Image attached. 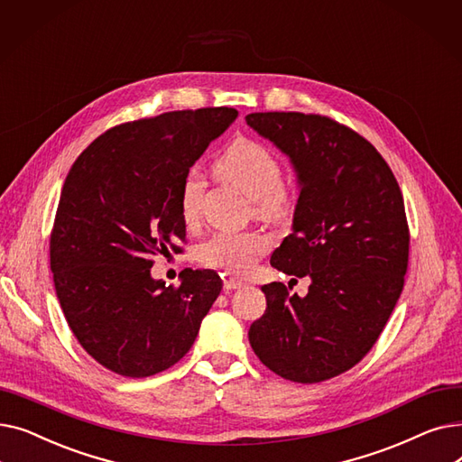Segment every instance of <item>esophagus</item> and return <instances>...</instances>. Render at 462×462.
Segmentation results:
<instances>
[{
	"label": "esophagus",
	"mask_w": 462,
	"mask_h": 462,
	"mask_svg": "<svg viewBox=\"0 0 462 462\" xmlns=\"http://www.w3.org/2000/svg\"><path fill=\"white\" fill-rule=\"evenodd\" d=\"M244 286H245V282H244V281L234 279V277H228V279H225V282H223V288L226 290V292H232V290L244 288Z\"/></svg>",
	"instance_id": "34e87169"
}]
</instances>
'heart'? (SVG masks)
Instances as JSON below:
<instances>
[{
	"label": "heart",
	"instance_id": "heart-1",
	"mask_svg": "<svg viewBox=\"0 0 462 462\" xmlns=\"http://www.w3.org/2000/svg\"><path fill=\"white\" fill-rule=\"evenodd\" d=\"M217 172L249 197L254 209L268 218H282L292 209V197L282 181V166L277 155L256 140L239 138L218 157ZM204 181L197 170L185 176L180 190V213L187 225L200 217ZM270 239L258 232H215L199 249V260L209 268L245 275L256 260L268 251Z\"/></svg>",
	"mask_w": 462,
	"mask_h": 462
}]
</instances>
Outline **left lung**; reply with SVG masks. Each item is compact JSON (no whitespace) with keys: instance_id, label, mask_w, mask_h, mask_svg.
I'll return each mask as SVG.
<instances>
[{"instance_id":"obj_1","label":"left lung","mask_w":462,"mask_h":462,"mask_svg":"<svg viewBox=\"0 0 462 462\" xmlns=\"http://www.w3.org/2000/svg\"><path fill=\"white\" fill-rule=\"evenodd\" d=\"M245 119L290 159L300 189L292 234L272 265L310 279L305 298L282 282L262 286L268 307L251 324L249 343L275 374L324 382L373 348L402 292L410 241L402 194L374 145L329 117Z\"/></svg>"}]
</instances>
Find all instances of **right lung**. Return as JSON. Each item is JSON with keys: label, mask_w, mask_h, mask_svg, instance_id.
Masks as SVG:
<instances>
[{"label": "right lung", "mask_w": 462, "mask_h": 462, "mask_svg": "<svg viewBox=\"0 0 462 462\" xmlns=\"http://www.w3.org/2000/svg\"><path fill=\"white\" fill-rule=\"evenodd\" d=\"M237 117L234 108L166 112L95 138L65 178L51 270L69 328L103 367L131 378L166 371L192 346L221 294L211 270L178 288L153 256L185 241L180 190L189 168Z\"/></svg>", "instance_id": "1"}]
</instances>
